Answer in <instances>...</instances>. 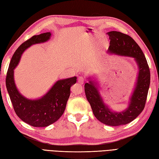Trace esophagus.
<instances>
[{
  "instance_id": "1",
  "label": "esophagus",
  "mask_w": 159,
  "mask_h": 159,
  "mask_svg": "<svg viewBox=\"0 0 159 159\" xmlns=\"http://www.w3.org/2000/svg\"><path fill=\"white\" fill-rule=\"evenodd\" d=\"M84 82H85V79H84L82 76H79L78 78V83L82 85V84L84 83Z\"/></svg>"
}]
</instances>
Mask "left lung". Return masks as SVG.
<instances>
[{"instance_id": "obj_1", "label": "left lung", "mask_w": 159, "mask_h": 159, "mask_svg": "<svg viewBox=\"0 0 159 159\" xmlns=\"http://www.w3.org/2000/svg\"><path fill=\"white\" fill-rule=\"evenodd\" d=\"M107 34L111 39L109 53L133 57L138 65L139 73L137 83L129 106L121 112L111 111L104 103L97 83L92 80L85 84V92L94 116L108 126H117L131 122L142 112L150 87V72L143 51L130 36L118 31H110Z\"/></svg>"}]
</instances>
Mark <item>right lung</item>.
I'll return each instance as SVG.
<instances>
[{
	"instance_id": "obj_1",
	"label": "right lung",
	"mask_w": 159,
	"mask_h": 159,
	"mask_svg": "<svg viewBox=\"0 0 159 159\" xmlns=\"http://www.w3.org/2000/svg\"><path fill=\"white\" fill-rule=\"evenodd\" d=\"M50 36V32L42 33L22 43L13 54L6 76L7 89L16 115L25 123L34 127L48 126L59 119L66 109L70 87L76 82V76L59 80L38 100L26 98L16 88L13 70L18 64L22 54L33 44L48 41Z\"/></svg>"
}]
</instances>
